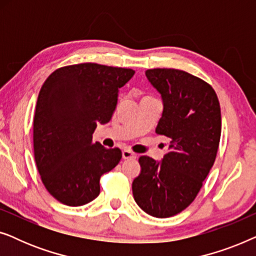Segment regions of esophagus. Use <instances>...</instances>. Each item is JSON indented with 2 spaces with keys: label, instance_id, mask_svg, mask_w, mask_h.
I'll return each instance as SVG.
<instances>
[{
  "label": "esophagus",
  "instance_id": "1",
  "mask_svg": "<svg viewBox=\"0 0 256 256\" xmlns=\"http://www.w3.org/2000/svg\"><path fill=\"white\" fill-rule=\"evenodd\" d=\"M122 158H124V160L136 158V154L130 152L129 149H124V150H122Z\"/></svg>",
  "mask_w": 256,
  "mask_h": 256
}]
</instances>
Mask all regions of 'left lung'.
I'll return each mask as SVG.
<instances>
[{
    "label": "left lung",
    "instance_id": "left-lung-1",
    "mask_svg": "<svg viewBox=\"0 0 256 256\" xmlns=\"http://www.w3.org/2000/svg\"><path fill=\"white\" fill-rule=\"evenodd\" d=\"M146 76L163 102L156 132L169 138L170 146L160 162L140 157L132 194L146 213L169 218L194 200L213 166L222 134L220 104L208 82L185 71L152 68Z\"/></svg>",
    "mask_w": 256,
    "mask_h": 256
}]
</instances>
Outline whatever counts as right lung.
Listing matches in <instances>:
<instances>
[{
	"label": "right lung",
	"instance_id": "1",
	"mask_svg": "<svg viewBox=\"0 0 256 256\" xmlns=\"http://www.w3.org/2000/svg\"><path fill=\"white\" fill-rule=\"evenodd\" d=\"M132 68L84 62L56 70L38 96L34 152L44 186L62 204L82 206L100 194V177L120 162L118 148L92 142L98 124L110 121L118 90Z\"/></svg>",
	"mask_w": 256,
	"mask_h": 256
}]
</instances>
